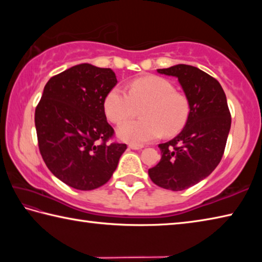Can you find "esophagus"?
<instances>
[{"mask_svg": "<svg viewBox=\"0 0 262 262\" xmlns=\"http://www.w3.org/2000/svg\"><path fill=\"white\" fill-rule=\"evenodd\" d=\"M128 148L133 149V150H140L143 148V144H129L128 145Z\"/></svg>", "mask_w": 262, "mask_h": 262, "instance_id": "esophagus-1", "label": "esophagus"}]
</instances>
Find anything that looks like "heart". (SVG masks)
Here are the masks:
<instances>
[{"mask_svg": "<svg viewBox=\"0 0 262 262\" xmlns=\"http://www.w3.org/2000/svg\"><path fill=\"white\" fill-rule=\"evenodd\" d=\"M141 110L143 119L127 120L118 127V137L130 144H144L157 140L164 133L178 134L189 117L187 97L174 90L173 84L159 76L136 78L129 84V94L114 86L104 99L106 117L112 122H121Z\"/></svg>", "mask_w": 262, "mask_h": 262, "instance_id": "heart-1", "label": "heart"}]
</instances>
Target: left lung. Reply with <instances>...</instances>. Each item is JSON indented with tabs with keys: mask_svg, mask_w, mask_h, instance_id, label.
I'll use <instances>...</instances> for the list:
<instances>
[{
	"mask_svg": "<svg viewBox=\"0 0 262 262\" xmlns=\"http://www.w3.org/2000/svg\"><path fill=\"white\" fill-rule=\"evenodd\" d=\"M157 73L178 78L188 99L189 117L174 139L158 145L162 158L148 173L159 187L184 190L207 178L220 164L231 115L221 84L201 69L176 64Z\"/></svg>",
	"mask_w": 262,
	"mask_h": 262,
	"instance_id": "obj_1",
	"label": "left lung"
}]
</instances>
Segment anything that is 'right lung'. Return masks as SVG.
Returning <instances> with one entry per match:
<instances>
[{
  "mask_svg": "<svg viewBox=\"0 0 262 262\" xmlns=\"http://www.w3.org/2000/svg\"><path fill=\"white\" fill-rule=\"evenodd\" d=\"M117 83L112 69L82 63L43 88L34 114L39 150L52 173L70 187L91 190L107 183L127 149L106 143L114 130L104 99Z\"/></svg>",
  "mask_w": 262,
  "mask_h": 262,
  "instance_id": "right-lung-1",
  "label": "right lung"
}]
</instances>
